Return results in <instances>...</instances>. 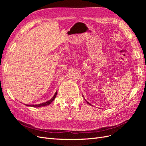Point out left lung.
<instances>
[{
	"label": "left lung",
	"mask_w": 146,
	"mask_h": 146,
	"mask_svg": "<svg viewBox=\"0 0 146 146\" xmlns=\"http://www.w3.org/2000/svg\"><path fill=\"white\" fill-rule=\"evenodd\" d=\"M86 102H87V103H88V104H89V105H91V104H90V103H89V102H87V101H86Z\"/></svg>",
	"instance_id": "8db88e82"
}]
</instances>
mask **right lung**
<instances>
[{"label": "right lung", "mask_w": 146, "mask_h": 146, "mask_svg": "<svg viewBox=\"0 0 146 146\" xmlns=\"http://www.w3.org/2000/svg\"><path fill=\"white\" fill-rule=\"evenodd\" d=\"M56 94H57V92L56 91V92L55 93L54 97H53V98L50 100L46 102H44V103H42V104H37V105H27V104H25V105L26 106H28V107H35V108L41 107H44V106L48 105L49 104H50L54 100L55 98H56Z\"/></svg>", "instance_id": "obj_1"}]
</instances>
